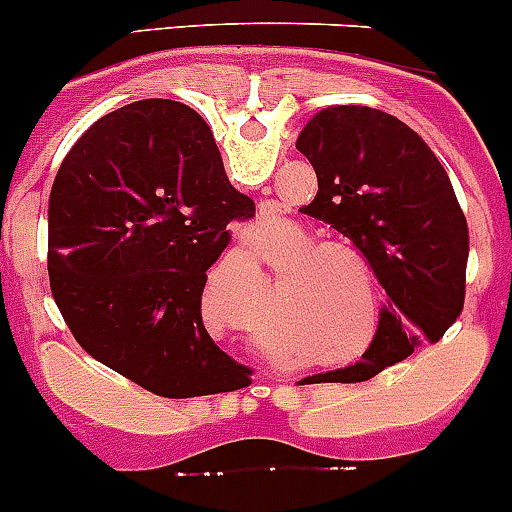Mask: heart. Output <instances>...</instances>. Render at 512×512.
<instances>
[{
  "mask_svg": "<svg viewBox=\"0 0 512 512\" xmlns=\"http://www.w3.org/2000/svg\"><path fill=\"white\" fill-rule=\"evenodd\" d=\"M260 247L270 257L291 250L275 267L280 295L275 315L262 330L255 327L252 332V340L265 350H270L267 342L302 340L312 350L302 352L300 360L315 367L330 362L325 347L352 345L370 332V322L375 330L380 327L382 285L360 247L335 237H315L295 222H277L262 232ZM245 260L257 270V247H247Z\"/></svg>",
  "mask_w": 512,
  "mask_h": 512,
  "instance_id": "heart-1",
  "label": "heart"
}]
</instances>
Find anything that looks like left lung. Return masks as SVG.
I'll return each instance as SVG.
<instances>
[{"label":"left lung","instance_id":"left-lung-1","mask_svg":"<svg viewBox=\"0 0 512 512\" xmlns=\"http://www.w3.org/2000/svg\"><path fill=\"white\" fill-rule=\"evenodd\" d=\"M297 150L317 175L305 215L327 222L372 262L388 307L365 362L307 377L370 380L438 342L460 317L470 232L435 152L398 117L372 107H327L307 122Z\"/></svg>","mask_w":512,"mask_h":512}]
</instances>
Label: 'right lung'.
I'll list each match as a JSON object with an SVG mask.
<instances>
[{"instance_id": "1", "label": "right lung", "mask_w": 512, "mask_h": 512, "mask_svg": "<svg viewBox=\"0 0 512 512\" xmlns=\"http://www.w3.org/2000/svg\"><path fill=\"white\" fill-rule=\"evenodd\" d=\"M250 217L195 109L140 99L104 114L49 192V287L74 340L162 398L240 390L250 370L210 337L202 292Z\"/></svg>"}]
</instances>
